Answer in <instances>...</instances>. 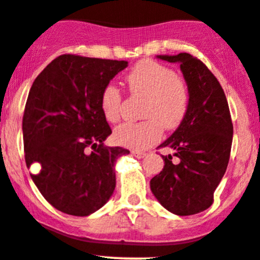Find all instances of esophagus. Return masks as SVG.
<instances>
[{"label": "esophagus", "instance_id": "34e87169", "mask_svg": "<svg viewBox=\"0 0 260 260\" xmlns=\"http://www.w3.org/2000/svg\"><path fill=\"white\" fill-rule=\"evenodd\" d=\"M131 154H133V155L135 156V158H139V159L144 158V156L146 155V153H144V151H139V150H134V151H131Z\"/></svg>", "mask_w": 260, "mask_h": 260}]
</instances>
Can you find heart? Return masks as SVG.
I'll return each instance as SVG.
<instances>
[{
    "label": "heart",
    "instance_id": "1",
    "mask_svg": "<svg viewBox=\"0 0 260 260\" xmlns=\"http://www.w3.org/2000/svg\"><path fill=\"white\" fill-rule=\"evenodd\" d=\"M130 92L145 97L141 121H127L114 131L117 144L143 150L158 143L163 127L174 130L182 124L189 107V89L173 69L154 60H141L127 73ZM122 96L115 84L102 89L100 106L105 119L116 122L121 115Z\"/></svg>",
    "mask_w": 260,
    "mask_h": 260
}]
</instances>
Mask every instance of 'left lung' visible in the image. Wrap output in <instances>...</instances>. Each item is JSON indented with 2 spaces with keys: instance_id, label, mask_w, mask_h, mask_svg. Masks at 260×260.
I'll return each mask as SVG.
<instances>
[{
  "instance_id": "obj_1",
  "label": "left lung",
  "mask_w": 260,
  "mask_h": 260,
  "mask_svg": "<svg viewBox=\"0 0 260 260\" xmlns=\"http://www.w3.org/2000/svg\"><path fill=\"white\" fill-rule=\"evenodd\" d=\"M179 63L189 89L186 117L159 148H171L163 155L164 168L150 181V189L161 206L179 216L199 214L214 202V192L222 179L230 158L233 122L223 89L200 59L188 53L158 55Z\"/></svg>"
}]
</instances>
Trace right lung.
Returning <instances> with one entry per match:
<instances>
[{"label":"right lung","instance_id":"add662e5","mask_svg":"<svg viewBox=\"0 0 260 260\" xmlns=\"http://www.w3.org/2000/svg\"><path fill=\"white\" fill-rule=\"evenodd\" d=\"M125 60L64 54L35 78L22 117L25 161L39 164L35 186L53 207L73 216L101 209L116 186L115 161L129 154L105 146L112 133L100 106L102 89Z\"/></svg>","mask_w":260,"mask_h":260}]
</instances>
